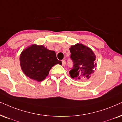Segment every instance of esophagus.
<instances>
[{
  "instance_id": "obj_1",
  "label": "esophagus",
  "mask_w": 122,
  "mask_h": 122,
  "mask_svg": "<svg viewBox=\"0 0 122 122\" xmlns=\"http://www.w3.org/2000/svg\"><path fill=\"white\" fill-rule=\"evenodd\" d=\"M62 66H65L66 65V61H65V60H62Z\"/></svg>"
}]
</instances>
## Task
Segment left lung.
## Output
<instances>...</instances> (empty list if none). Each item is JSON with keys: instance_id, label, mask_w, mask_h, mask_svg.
Here are the masks:
<instances>
[{"instance_id": "8db88e82", "label": "left lung", "mask_w": 122, "mask_h": 122, "mask_svg": "<svg viewBox=\"0 0 122 122\" xmlns=\"http://www.w3.org/2000/svg\"><path fill=\"white\" fill-rule=\"evenodd\" d=\"M70 51L73 62L70 75L76 80L89 79L97 67L95 54L90 48L79 43L71 46Z\"/></svg>"}]
</instances>
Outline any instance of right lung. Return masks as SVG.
<instances>
[{
  "label": "right lung",
  "instance_id": "1",
  "mask_svg": "<svg viewBox=\"0 0 122 122\" xmlns=\"http://www.w3.org/2000/svg\"><path fill=\"white\" fill-rule=\"evenodd\" d=\"M22 71L27 77L41 81L48 75L56 64H62L58 60L55 51H50L43 46L33 45L24 50L20 56Z\"/></svg>",
  "mask_w": 122,
  "mask_h": 122
}]
</instances>
